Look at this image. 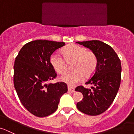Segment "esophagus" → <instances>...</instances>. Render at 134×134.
Here are the masks:
<instances>
[{"mask_svg":"<svg viewBox=\"0 0 134 134\" xmlns=\"http://www.w3.org/2000/svg\"><path fill=\"white\" fill-rule=\"evenodd\" d=\"M68 91L71 92H74L75 88H73V87H71V86H68Z\"/></svg>","mask_w":134,"mask_h":134,"instance_id":"obj_1","label":"esophagus"}]
</instances>
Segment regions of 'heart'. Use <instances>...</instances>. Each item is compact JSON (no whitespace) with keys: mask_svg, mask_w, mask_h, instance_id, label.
I'll return each mask as SVG.
<instances>
[{"mask_svg":"<svg viewBox=\"0 0 134 134\" xmlns=\"http://www.w3.org/2000/svg\"><path fill=\"white\" fill-rule=\"evenodd\" d=\"M63 57L58 53H53L49 58L50 63L58 73H63L67 69V62L73 63V70L64 73L59 79L67 84L73 85L79 82L84 75L90 77L94 73L98 64L97 55L92 51H87L84 47L77 44L67 46L62 50Z\"/></svg>","mask_w":134,"mask_h":134,"instance_id":"obj_1","label":"heart"}]
</instances>
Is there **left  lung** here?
<instances>
[{
  "label": "left lung",
  "mask_w": 134,
  "mask_h": 134,
  "mask_svg": "<svg viewBox=\"0 0 134 134\" xmlns=\"http://www.w3.org/2000/svg\"><path fill=\"white\" fill-rule=\"evenodd\" d=\"M95 53L98 64L92 76L85 82L91 88L78 86L75 91L81 92L83 99L77 104L79 110L90 116H97L107 110L118 93L121 82L120 59L114 50L98 40L77 42Z\"/></svg>",
  "instance_id": "obj_1"
}]
</instances>
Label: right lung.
<instances>
[{"instance_id": "right-lung-1", "label": "right lung", "mask_w": 134, "mask_h": 134, "mask_svg": "<svg viewBox=\"0 0 134 134\" xmlns=\"http://www.w3.org/2000/svg\"><path fill=\"white\" fill-rule=\"evenodd\" d=\"M65 45V42L32 41L22 47L16 57L14 88L22 105L37 117H46L55 112L60 98L67 92L65 82L48 83L57 77L50 56Z\"/></svg>"}]
</instances>
